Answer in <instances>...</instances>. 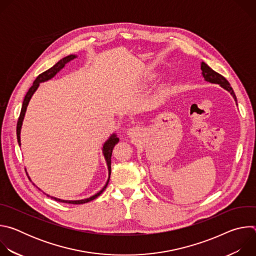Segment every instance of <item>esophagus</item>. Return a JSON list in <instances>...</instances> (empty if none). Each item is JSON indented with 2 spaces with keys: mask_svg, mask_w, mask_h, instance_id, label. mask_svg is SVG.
<instances>
[{
  "mask_svg": "<svg viewBox=\"0 0 256 256\" xmlns=\"http://www.w3.org/2000/svg\"><path fill=\"white\" fill-rule=\"evenodd\" d=\"M138 132H140V130L138 128H132L128 130V136L132 138H136L138 134Z\"/></svg>",
  "mask_w": 256,
  "mask_h": 256,
  "instance_id": "esophagus-1",
  "label": "esophagus"
}]
</instances>
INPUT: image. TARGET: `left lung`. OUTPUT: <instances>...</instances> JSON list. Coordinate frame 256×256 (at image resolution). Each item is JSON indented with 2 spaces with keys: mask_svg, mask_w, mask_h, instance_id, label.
Masks as SVG:
<instances>
[{
  "mask_svg": "<svg viewBox=\"0 0 256 256\" xmlns=\"http://www.w3.org/2000/svg\"><path fill=\"white\" fill-rule=\"evenodd\" d=\"M200 70H202V76L204 77V81L210 83V84H216L220 87H222L224 90L228 91L232 97L234 98L235 102H236V105H237V98H236V95L232 89V87L230 86V83L223 77L221 76L220 74H218V72H216L214 70H212L206 62H200Z\"/></svg>",
  "mask_w": 256,
  "mask_h": 256,
  "instance_id": "left-lung-1",
  "label": "left lung"
}]
</instances>
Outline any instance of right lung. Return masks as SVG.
<instances>
[{
	"label": "right lung",
	"instance_id": "1",
	"mask_svg": "<svg viewBox=\"0 0 256 256\" xmlns=\"http://www.w3.org/2000/svg\"><path fill=\"white\" fill-rule=\"evenodd\" d=\"M78 56L77 54H70L66 58H62L60 60H58L54 66H52L50 68H48V70L44 72L42 74H40L38 78L35 79V81L33 82V85L30 87V89L28 90L27 94L25 95V98L23 100V104H22V108H21V114H20V116H19V120H18V122H17V140H18V144L19 146H21V128H22V124H23V120H24V118H25V114H26V110H27V106L29 104V101L31 99V97L33 96V94L35 93V91L38 89L40 87V83H44V82H46L50 79H52L58 72L64 68V66L70 60L77 58ZM120 142V138H118L116 134H112L110 136H109V138L105 140V142L102 144V154L104 156V159H105V162H106V165H107V169H108V179L106 181L105 186L97 192L95 194L94 196H90V198H84V200H60V198H54V196H48H48H50L52 200H56V202H66V204H86V202H89L93 200H95L96 198H98L103 192L104 190L106 188L108 182H109V178H110V173H112V150L114 148V146ZM28 175V173H27ZM35 186V184H34ZM38 188V186H36ZM40 190V188H38Z\"/></svg>",
	"mask_w": 256,
	"mask_h": 256
}]
</instances>
